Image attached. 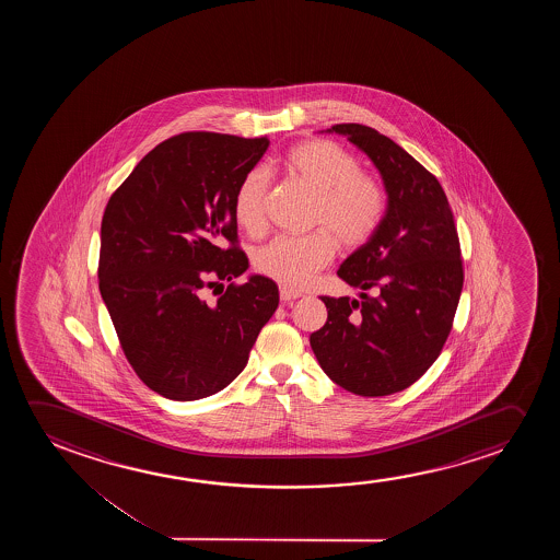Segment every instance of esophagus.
<instances>
[{
	"label": "esophagus",
	"mask_w": 560,
	"mask_h": 560,
	"mask_svg": "<svg viewBox=\"0 0 560 560\" xmlns=\"http://www.w3.org/2000/svg\"><path fill=\"white\" fill-rule=\"evenodd\" d=\"M279 294H281V300H283L284 304H289V302H292V300H296L302 296L299 291H292V289H289V287H281Z\"/></svg>",
	"instance_id": "esophagus-1"
}]
</instances>
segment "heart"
I'll return each mask as SVG.
<instances>
[{
    "mask_svg": "<svg viewBox=\"0 0 560 560\" xmlns=\"http://www.w3.org/2000/svg\"><path fill=\"white\" fill-rule=\"evenodd\" d=\"M281 166L289 176L315 192L302 237H276L254 254V268L289 289L312 283L337 253L368 245L383 223L388 192L383 182L361 170L348 149L329 139H307L291 147ZM269 174L254 168L245 174L233 197V214L248 235L266 230Z\"/></svg>",
    "mask_w": 560,
    "mask_h": 560,
    "instance_id": "b5f03b06",
    "label": "heart"
}]
</instances>
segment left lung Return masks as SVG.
<instances>
[{"mask_svg": "<svg viewBox=\"0 0 560 560\" xmlns=\"http://www.w3.org/2000/svg\"><path fill=\"white\" fill-rule=\"evenodd\" d=\"M373 161L388 192L383 223L338 269L360 299L322 296L327 323L310 337L323 371L358 396L417 383L450 337L463 291L459 235L444 189L398 143L363 124H335Z\"/></svg>", "mask_w": 560, "mask_h": 560, "instance_id": "1", "label": "left lung"}]
</instances>
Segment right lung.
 Instances as JSON below:
<instances>
[{"mask_svg": "<svg viewBox=\"0 0 560 560\" xmlns=\"http://www.w3.org/2000/svg\"><path fill=\"white\" fill-rule=\"evenodd\" d=\"M268 138L185 131L145 154L108 199L100 291L126 360L164 398H207L245 369L279 306L277 284L245 273L233 197ZM231 284L214 305L201 291Z\"/></svg>", "mask_w": 560, "mask_h": 560, "instance_id": "right-lung-1", "label": "right lung"}]
</instances>
